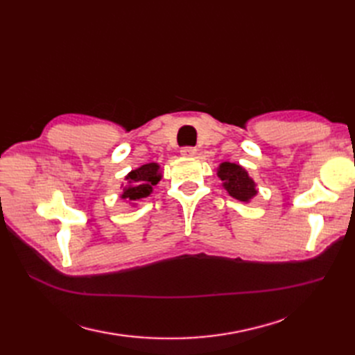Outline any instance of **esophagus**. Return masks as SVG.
<instances>
[{
    "instance_id": "obj_1",
    "label": "esophagus",
    "mask_w": 355,
    "mask_h": 355,
    "mask_svg": "<svg viewBox=\"0 0 355 355\" xmlns=\"http://www.w3.org/2000/svg\"><path fill=\"white\" fill-rule=\"evenodd\" d=\"M180 154L184 157H194L197 154V149L192 148V146H185L180 149Z\"/></svg>"
}]
</instances>
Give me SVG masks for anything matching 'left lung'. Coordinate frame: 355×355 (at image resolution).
<instances>
[{
  "label": "left lung",
  "instance_id": "obj_1",
  "mask_svg": "<svg viewBox=\"0 0 355 355\" xmlns=\"http://www.w3.org/2000/svg\"><path fill=\"white\" fill-rule=\"evenodd\" d=\"M218 176L222 180V187L235 200L249 202L257 194L254 180L240 164L225 161L218 167Z\"/></svg>",
  "mask_w": 355,
  "mask_h": 355
}]
</instances>
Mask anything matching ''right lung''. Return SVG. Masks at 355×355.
I'll use <instances>...</instances> for the list:
<instances>
[{
	"label": "right lung",
	"mask_w": 355,
	"mask_h": 355,
	"mask_svg": "<svg viewBox=\"0 0 355 355\" xmlns=\"http://www.w3.org/2000/svg\"><path fill=\"white\" fill-rule=\"evenodd\" d=\"M159 179L161 173L157 163H148L136 170H132L125 176L127 185L123 187L121 198L130 201L132 204L141 198H146L148 196H151L153 187L158 184Z\"/></svg>",
	"instance_id": "right-lung-1"
}]
</instances>
